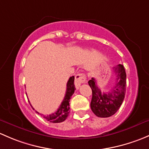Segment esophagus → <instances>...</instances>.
Returning a JSON list of instances; mask_svg holds the SVG:
<instances>
[{
  "label": "esophagus",
  "mask_w": 149,
  "mask_h": 149,
  "mask_svg": "<svg viewBox=\"0 0 149 149\" xmlns=\"http://www.w3.org/2000/svg\"><path fill=\"white\" fill-rule=\"evenodd\" d=\"M86 75L83 73H80V74H78L75 76V79H74V84L75 86H76V88L78 89L80 86L81 84L85 83L86 82Z\"/></svg>",
  "instance_id": "obj_1"
}]
</instances>
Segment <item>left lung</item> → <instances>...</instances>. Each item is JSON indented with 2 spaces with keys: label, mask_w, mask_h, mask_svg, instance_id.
Wrapping results in <instances>:
<instances>
[{
  "label": "left lung",
  "mask_w": 149,
  "mask_h": 149,
  "mask_svg": "<svg viewBox=\"0 0 149 149\" xmlns=\"http://www.w3.org/2000/svg\"><path fill=\"white\" fill-rule=\"evenodd\" d=\"M116 74V85L110 93H102L96 85L95 79L92 78L88 84L93 92L90 108L95 116L100 118H108L114 115L123 103L126 90V73L123 64L114 67Z\"/></svg>",
  "instance_id": "obj_1"
}]
</instances>
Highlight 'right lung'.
Instances as JSON below:
<instances>
[{
	"instance_id": "right-lung-1",
	"label": "right lung",
	"mask_w": 149,
	"mask_h": 149,
	"mask_svg": "<svg viewBox=\"0 0 149 149\" xmlns=\"http://www.w3.org/2000/svg\"><path fill=\"white\" fill-rule=\"evenodd\" d=\"M74 77H70L67 84V90H66L65 96H64V98L63 101H62V104H61L59 108H58V110H56V112H54V113H52V114L50 115H47V116H44L43 114L38 113L37 111H36V113H37L38 114L41 115V116H44V118L47 120L49 121L50 123H61L65 120L66 119H67V118L68 117L69 113H70V98H71V96L74 94V90H76V88H75L74 87ZM32 108H33V107H32ZM33 110H34V109H33Z\"/></svg>"
}]
</instances>
